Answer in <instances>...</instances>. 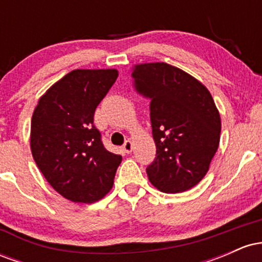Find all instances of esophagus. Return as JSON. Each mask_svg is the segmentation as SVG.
I'll list each match as a JSON object with an SVG mask.
<instances>
[{"label": "esophagus", "instance_id": "esophagus-1", "mask_svg": "<svg viewBox=\"0 0 262 262\" xmlns=\"http://www.w3.org/2000/svg\"><path fill=\"white\" fill-rule=\"evenodd\" d=\"M132 149H133V143H132V140H125V143L123 144V150H124L127 154H129V152H132Z\"/></svg>", "mask_w": 262, "mask_h": 262}]
</instances>
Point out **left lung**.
I'll return each instance as SVG.
<instances>
[{"instance_id":"obj_1","label":"left lung","mask_w":262,"mask_h":262,"mask_svg":"<svg viewBox=\"0 0 262 262\" xmlns=\"http://www.w3.org/2000/svg\"><path fill=\"white\" fill-rule=\"evenodd\" d=\"M135 89L150 101L156 145L146 167L150 182L165 193H179L206 176L221 139V117L200 81L166 62L137 65Z\"/></svg>"}]
</instances>
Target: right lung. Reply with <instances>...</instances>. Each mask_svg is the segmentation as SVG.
<instances>
[{
  "label": "right lung",
  "mask_w": 262,
  "mask_h": 262,
  "mask_svg": "<svg viewBox=\"0 0 262 262\" xmlns=\"http://www.w3.org/2000/svg\"><path fill=\"white\" fill-rule=\"evenodd\" d=\"M118 71L74 70L48 90L32 117L31 149L47 181L66 200L93 203L113 186L122 156L104 148L93 124Z\"/></svg>",
  "instance_id": "1"
}]
</instances>
